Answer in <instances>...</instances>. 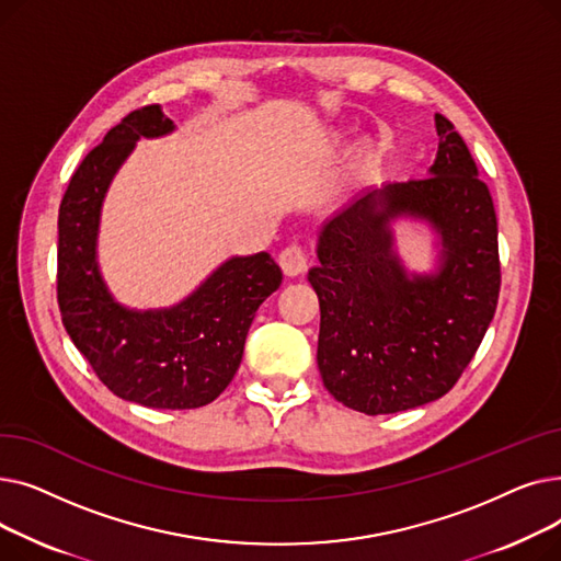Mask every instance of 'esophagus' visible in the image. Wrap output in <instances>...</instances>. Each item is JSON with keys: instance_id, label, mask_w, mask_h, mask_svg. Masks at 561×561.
<instances>
[{"instance_id": "esophagus-1", "label": "esophagus", "mask_w": 561, "mask_h": 561, "mask_svg": "<svg viewBox=\"0 0 561 561\" xmlns=\"http://www.w3.org/2000/svg\"><path fill=\"white\" fill-rule=\"evenodd\" d=\"M279 265L286 277H298L307 271V252L300 245H288L279 254Z\"/></svg>"}]
</instances>
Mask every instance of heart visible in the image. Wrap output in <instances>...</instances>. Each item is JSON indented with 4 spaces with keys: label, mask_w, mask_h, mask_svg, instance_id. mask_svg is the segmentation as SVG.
<instances>
[{
    "label": "heart",
    "mask_w": 561,
    "mask_h": 561,
    "mask_svg": "<svg viewBox=\"0 0 561 561\" xmlns=\"http://www.w3.org/2000/svg\"><path fill=\"white\" fill-rule=\"evenodd\" d=\"M341 140V138H339ZM357 165L359 168H368V165H373V161H375V150H373V145H362L359 150H357Z\"/></svg>",
    "instance_id": "1"
}]
</instances>
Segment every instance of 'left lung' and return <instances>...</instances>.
<instances>
[{
  "mask_svg": "<svg viewBox=\"0 0 561 561\" xmlns=\"http://www.w3.org/2000/svg\"><path fill=\"white\" fill-rule=\"evenodd\" d=\"M427 180L364 191L318 236L309 282L320 302L318 368L325 389L368 416L446 396L478 352L500 293L493 199L463 138L434 115ZM400 219L435 233V271L409 274L394 248Z\"/></svg>",
  "mask_w": 561,
  "mask_h": 561,
  "instance_id": "left-lung-1",
  "label": "left lung"
}]
</instances>
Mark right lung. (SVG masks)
Returning <instances> with one entry per match:
<instances>
[{
    "label": "right lung",
    "instance_id": "obj_1",
    "mask_svg": "<svg viewBox=\"0 0 561 561\" xmlns=\"http://www.w3.org/2000/svg\"><path fill=\"white\" fill-rule=\"evenodd\" d=\"M172 131L159 104L142 106L81 161L58 209L56 288L66 332L108 391L152 409H195L229 387L282 271L268 252L229 256L172 307L138 311L113 298L98 261L104 197L140 138Z\"/></svg>",
    "mask_w": 561,
    "mask_h": 561
}]
</instances>
